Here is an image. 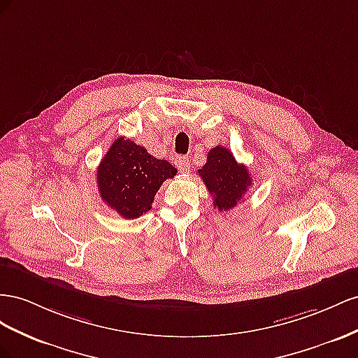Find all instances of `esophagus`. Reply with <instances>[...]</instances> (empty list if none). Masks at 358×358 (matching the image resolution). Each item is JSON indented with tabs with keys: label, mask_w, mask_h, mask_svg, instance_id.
<instances>
[{
	"label": "esophagus",
	"mask_w": 358,
	"mask_h": 358,
	"mask_svg": "<svg viewBox=\"0 0 358 358\" xmlns=\"http://www.w3.org/2000/svg\"><path fill=\"white\" fill-rule=\"evenodd\" d=\"M176 165H177L180 172H187L190 169V162H189L187 157H177Z\"/></svg>",
	"instance_id": "34e87169"
}]
</instances>
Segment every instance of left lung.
<instances>
[{"instance_id": "obj_1", "label": "left lung", "mask_w": 358, "mask_h": 358, "mask_svg": "<svg viewBox=\"0 0 358 358\" xmlns=\"http://www.w3.org/2000/svg\"><path fill=\"white\" fill-rule=\"evenodd\" d=\"M198 173L211 193L214 208L219 211L236 207L252 186L248 168L240 165L232 152L222 145L210 150L207 163L198 169Z\"/></svg>"}]
</instances>
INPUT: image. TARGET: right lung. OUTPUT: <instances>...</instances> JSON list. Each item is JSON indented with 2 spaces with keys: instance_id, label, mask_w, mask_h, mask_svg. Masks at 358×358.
Returning <instances> with one entry per match:
<instances>
[{
  "instance_id": "1",
  "label": "right lung",
  "mask_w": 358,
  "mask_h": 358,
  "mask_svg": "<svg viewBox=\"0 0 358 358\" xmlns=\"http://www.w3.org/2000/svg\"><path fill=\"white\" fill-rule=\"evenodd\" d=\"M176 176L169 162L152 157L134 141L118 138L97 168V187L103 202L121 217L136 219L151 210L163 181Z\"/></svg>"
}]
</instances>
